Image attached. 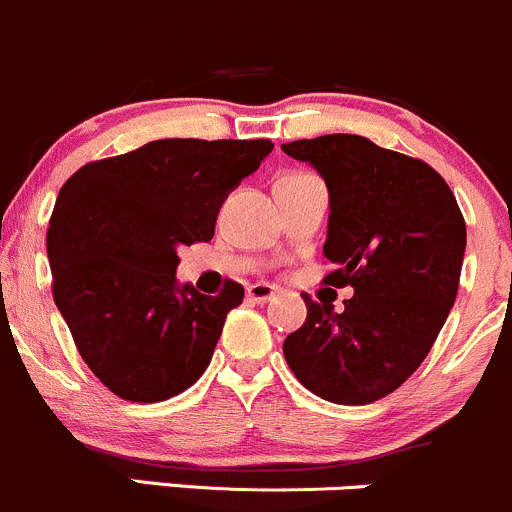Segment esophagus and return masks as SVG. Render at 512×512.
<instances>
[{
  "label": "esophagus",
  "mask_w": 512,
  "mask_h": 512,
  "mask_svg": "<svg viewBox=\"0 0 512 512\" xmlns=\"http://www.w3.org/2000/svg\"><path fill=\"white\" fill-rule=\"evenodd\" d=\"M246 295H249V300H254V302H268L273 295H276V288L268 283H254L246 288Z\"/></svg>",
  "instance_id": "34e87169"
}]
</instances>
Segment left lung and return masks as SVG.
Returning a JSON list of instances; mask_svg holds the SVG:
<instances>
[{"mask_svg": "<svg viewBox=\"0 0 512 512\" xmlns=\"http://www.w3.org/2000/svg\"><path fill=\"white\" fill-rule=\"evenodd\" d=\"M329 192L324 256L344 312L302 295L307 320L283 344L295 378L337 405L386 398L430 354L456 300L466 224L454 192L417 158L366 136L327 134L280 146Z\"/></svg>", "mask_w": 512, "mask_h": 512, "instance_id": "left-lung-1", "label": "left lung"}]
</instances>
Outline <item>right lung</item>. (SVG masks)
<instances>
[{"label": "right lung", "mask_w": 512, "mask_h": 512, "mask_svg": "<svg viewBox=\"0 0 512 512\" xmlns=\"http://www.w3.org/2000/svg\"><path fill=\"white\" fill-rule=\"evenodd\" d=\"M273 151L268 139H161L82 166L48 227L53 300L90 371L119 398L158 403L210 366L244 288L178 283V249L214 236L219 207Z\"/></svg>", "instance_id": "add662e5"}]
</instances>
